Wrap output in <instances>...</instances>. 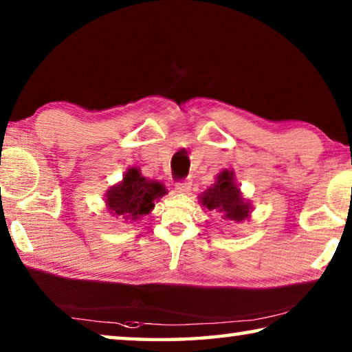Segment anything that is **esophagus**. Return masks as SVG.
<instances>
[{"mask_svg": "<svg viewBox=\"0 0 352 352\" xmlns=\"http://www.w3.org/2000/svg\"><path fill=\"white\" fill-rule=\"evenodd\" d=\"M175 190L177 192H180V194H188L189 190H190V182H180V183H177L175 184Z\"/></svg>", "mask_w": 352, "mask_h": 352, "instance_id": "34e87169", "label": "esophagus"}]
</instances>
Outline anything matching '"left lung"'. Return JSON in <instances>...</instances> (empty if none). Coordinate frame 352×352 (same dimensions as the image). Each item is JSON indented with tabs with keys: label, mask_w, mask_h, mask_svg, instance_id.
<instances>
[{
	"label": "left lung",
	"mask_w": 352,
	"mask_h": 352,
	"mask_svg": "<svg viewBox=\"0 0 352 352\" xmlns=\"http://www.w3.org/2000/svg\"><path fill=\"white\" fill-rule=\"evenodd\" d=\"M200 204L210 211H216L230 223H241L250 220L253 208L243 199L239 184L236 183L234 170L223 169L216 175V182L200 194Z\"/></svg>",
	"instance_id": "1"
}]
</instances>
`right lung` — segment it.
<instances>
[{"mask_svg": "<svg viewBox=\"0 0 352 352\" xmlns=\"http://www.w3.org/2000/svg\"><path fill=\"white\" fill-rule=\"evenodd\" d=\"M168 194L164 184L141 175L140 168H129L122 180L113 184L105 194V206L111 216L126 222L147 216L153 210L155 201Z\"/></svg>", "mask_w": 352, "mask_h": 352, "instance_id": "add662e5", "label": "right lung"}]
</instances>
